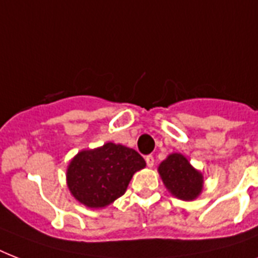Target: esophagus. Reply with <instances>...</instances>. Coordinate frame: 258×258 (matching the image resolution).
<instances>
[{
    "label": "esophagus",
    "mask_w": 258,
    "mask_h": 258,
    "mask_svg": "<svg viewBox=\"0 0 258 258\" xmlns=\"http://www.w3.org/2000/svg\"><path fill=\"white\" fill-rule=\"evenodd\" d=\"M145 159H146V163H147V166H149V167H153L154 163H155V159H154L153 155H147Z\"/></svg>",
    "instance_id": "34e87169"
}]
</instances>
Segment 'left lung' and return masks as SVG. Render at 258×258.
Masks as SVG:
<instances>
[{"label": "left lung", "mask_w": 258, "mask_h": 258, "mask_svg": "<svg viewBox=\"0 0 258 258\" xmlns=\"http://www.w3.org/2000/svg\"><path fill=\"white\" fill-rule=\"evenodd\" d=\"M159 174L166 187L179 200H194L202 190V175L180 154H171L162 162Z\"/></svg>", "instance_id": "1"}]
</instances>
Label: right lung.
<instances>
[{
  "mask_svg": "<svg viewBox=\"0 0 258 258\" xmlns=\"http://www.w3.org/2000/svg\"><path fill=\"white\" fill-rule=\"evenodd\" d=\"M145 166V159L135 150L105 143L74 158L67 171L68 187L88 208H104L124 194L134 172Z\"/></svg>",
  "mask_w": 258,
  "mask_h": 258,
  "instance_id": "add662e5",
  "label": "right lung"
}]
</instances>
